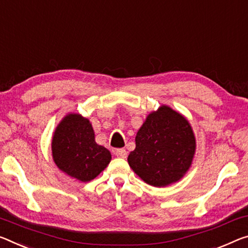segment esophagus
<instances>
[{
  "instance_id": "1",
  "label": "esophagus",
  "mask_w": 248,
  "mask_h": 248,
  "mask_svg": "<svg viewBox=\"0 0 248 248\" xmlns=\"http://www.w3.org/2000/svg\"><path fill=\"white\" fill-rule=\"evenodd\" d=\"M115 155L118 156V158L125 159L127 158V151H125L124 149H117V150L115 151Z\"/></svg>"
}]
</instances>
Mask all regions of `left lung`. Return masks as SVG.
<instances>
[{"mask_svg":"<svg viewBox=\"0 0 248 248\" xmlns=\"http://www.w3.org/2000/svg\"><path fill=\"white\" fill-rule=\"evenodd\" d=\"M195 153L191 124L168 106L147 117L136 136V149L128 156L130 168L145 183L167 186L182 179Z\"/></svg>","mask_w":248,"mask_h":248,"instance_id":"obj_1","label":"left lung"}]
</instances>
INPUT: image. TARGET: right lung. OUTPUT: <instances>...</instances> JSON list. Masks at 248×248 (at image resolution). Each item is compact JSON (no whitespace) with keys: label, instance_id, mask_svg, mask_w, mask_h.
Returning a JSON list of instances; mask_svg holds the SVG:
<instances>
[{"label":"right lung","instance_id":"right-lung-1","mask_svg":"<svg viewBox=\"0 0 248 248\" xmlns=\"http://www.w3.org/2000/svg\"><path fill=\"white\" fill-rule=\"evenodd\" d=\"M52 152L56 166L81 182L95 179L111 160L109 150L96 143L89 120L78 113H69L57 125Z\"/></svg>","mask_w":248,"mask_h":248}]
</instances>
